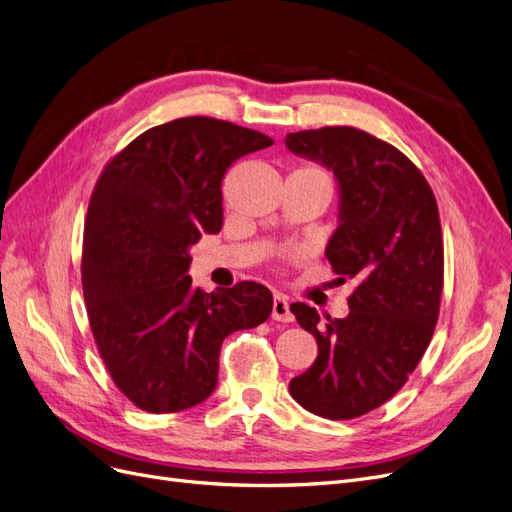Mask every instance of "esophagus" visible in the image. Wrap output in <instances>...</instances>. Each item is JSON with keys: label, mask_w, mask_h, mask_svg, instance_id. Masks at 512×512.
Returning a JSON list of instances; mask_svg holds the SVG:
<instances>
[{"label": "esophagus", "mask_w": 512, "mask_h": 512, "mask_svg": "<svg viewBox=\"0 0 512 512\" xmlns=\"http://www.w3.org/2000/svg\"><path fill=\"white\" fill-rule=\"evenodd\" d=\"M272 318L280 320V323H293V312L289 308V299L285 295L276 293L274 301H272Z\"/></svg>", "instance_id": "1"}]
</instances>
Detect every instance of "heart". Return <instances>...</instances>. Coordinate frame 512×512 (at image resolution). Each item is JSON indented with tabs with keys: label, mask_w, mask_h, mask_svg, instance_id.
Masks as SVG:
<instances>
[{
	"label": "heart",
	"mask_w": 512,
	"mask_h": 512,
	"mask_svg": "<svg viewBox=\"0 0 512 512\" xmlns=\"http://www.w3.org/2000/svg\"><path fill=\"white\" fill-rule=\"evenodd\" d=\"M314 170H316V168H314Z\"/></svg>",
	"instance_id": "b5f03b06"
}]
</instances>
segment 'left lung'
Listing matches in <instances>:
<instances>
[{
    "label": "left lung",
    "mask_w": 512,
    "mask_h": 512,
    "mask_svg": "<svg viewBox=\"0 0 512 512\" xmlns=\"http://www.w3.org/2000/svg\"><path fill=\"white\" fill-rule=\"evenodd\" d=\"M285 145L333 173L339 225L325 255L339 280L356 282L346 318L291 306L318 356L289 392L320 418L352 420L392 399L430 344L443 291L439 208L415 164L365 130H301Z\"/></svg>",
    "instance_id": "8db88e82"
}]
</instances>
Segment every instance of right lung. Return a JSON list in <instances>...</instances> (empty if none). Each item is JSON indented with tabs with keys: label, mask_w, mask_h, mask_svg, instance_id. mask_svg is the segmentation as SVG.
<instances>
[{
	"label": "right lung",
	"mask_w": 512,
	"mask_h": 512,
	"mask_svg": "<svg viewBox=\"0 0 512 512\" xmlns=\"http://www.w3.org/2000/svg\"><path fill=\"white\" fill-rule=\"evenodd\" d=\"M272 143L232 122L179 118L124 147L94 187L82 253L88 320L111 380L143 411L206 401L223 339L272 314L259 282L204 293L187 276L189 249L221 230L225 170Z\"/></svg>",
	"instance_id": "obj_1"
}]
</instances>
